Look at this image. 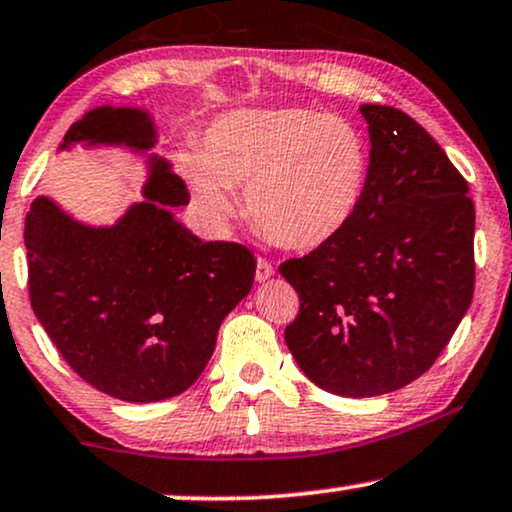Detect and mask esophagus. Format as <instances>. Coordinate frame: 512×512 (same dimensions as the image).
<instances>
[{
	"instance_id": "34e87169",
	"label": "esophagus",
	"mask_w": 512,
	"mask_h": 512,
	"mask_svg": "<svg viewBox=\"0 0 512 512\" xmlns=\"http://www.w3.org/2000/svg\"><path fill=\"white\" fill-rule=\"evenodd\" d=\"M271 276H274V267H271V262L264 260V257H257V271H255L257 281H267Z\"/></svg>"
}]
</instances>
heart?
Listing matches in <instances>:
<instances>
[{
	"label": "heart",
	"mask_w": 512,
	"mask_h": 512,
	"mask_svg": "<svg viewBox=\"0 0 512 512\" xmlns=\"http://www.w3.org/2000/svg\"><path fill=\"white\" fill-rule=\"evenodd\" d=\"M182 170L215 222L245 215L271 243L318 250L349 229L370 185L365 133L344 117L304 107L238 109L215 119Z\"/></svg>",
	"instance_id": "heart-1"
}]
</instances>
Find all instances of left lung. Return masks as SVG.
Returning a JSON list of instances; mask_svg holds the SVG:
<instances>
[{
  "instance_id": "8db88e82",
  "label": "left lung",
  "mask_w": 512,
  "mask_h": 512,
  "mask_svg": "<svg viewBox=\"0 0 512 512\" xmlns=\"http://www.w3.org/2000/svg\"><path fill=\"white\" fill-rule=\"evenodd\" d=\"M372 170L342 236L278 271L299 295L285 344L327 393L370 398L421 377L475 288L468 182L410 114L360 105Z\"/></svg>"
}]
</instances>
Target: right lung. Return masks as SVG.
Returning <instances> with one entry per match:
<instances>
[{"mask_svg": "<svg viewBox=\"0 0 512 512\" xmlns=\"http://www.w3.org/2000/svg\"><path fill=\"white\" fill-rule=\"evenodd\" d=\"M77 140L149 149L154 128L138 109L100 107L70 126L63 147ZM145 196L109 229L81 227L49 199L25 217L34 316L86 384L126 403L187 391L255 278L245 245L203 243L175 222L168 206H185L189 194L163 161Z\"/></svg>", "mask_w": 512, "mask_h": 512, "instance_id": "add662e5", "label": "right lung"}]
</instances>
